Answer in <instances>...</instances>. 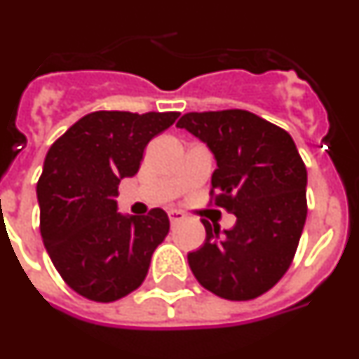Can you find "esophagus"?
Returning a JSON list of instances; mask_svg holds the SVG:
<instances>
[{"instance_id":"1","label":"esophagus","mask_w":359,"mask_h":359,"mask_svg":"<svg viewBox=\"0 0 359 359\" xmlns=\"http://www.w3.org/2000/svg\"><path fill=\"white\" fill-rule=\"evenodd\" d=\"M169 217H170V223H180V221H183V219L187 217L185 214H183L182 210H176V208H170L169 210Z\"/></svg>"}]
</instances>
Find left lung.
Listing matches in <instances>:
<instances>
[{"mask_svg":"<svg viewBox=\"0 0 359 359\" xmlns=\"http://www.w3.org/2000/svg\"><path fill=\"white\" fill-rule=\"evenodd\" d=\"M176 128L207 144L217 169L214 203L236 215L230 230L201 219L207 239L187 255L205 290L252 300L290 268L307 217V170L293 138L250 111L187 113Z\"/></svg>","mask_w":359,"mask_h":359,"instance_id":"1","label":"left lung"}]
</instances>
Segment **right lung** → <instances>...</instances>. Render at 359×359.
Masks as SVG:
<instances>
[{
  "instance_id": "obj_1",
  "label": "right lung",
  "mask_w": 359,
  "mask_h": 359,
  "mask_svg": "<svg viewBox=\"0 0 359 359\" xmlns=\"http://www.w3.org/2000/svg\"><path fill=\"white\" fill-rule=\"evenodd\" d=\"M180 113L95 111L50 147L37 182L41 236L65 282L95 302H115L144 282L169 233L161 208L120 214L118 185L133 177L144 149Z\"/></svg>"
}]
</instances>
